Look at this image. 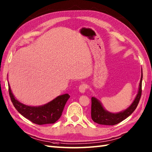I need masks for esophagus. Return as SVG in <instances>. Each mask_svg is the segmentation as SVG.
I'll use <instances>...</instances> for the list:
<instances>
[{
	"label": "esophagus",
	"instance_id": "obj_1",
	"mask_svg": "<svg viewBox=\"0 0 152 152\" xmlns=\"http://www.w3.org/2000/svg\"><path fill=\"white\" fill-rule=\"evenodd\" d=\"M86 89H87V85L85 84V83H83V84H81L79 86V91L82 93H85Z\"/></svg>",
	"mask_w": 152,
	"mask_h": 152
}]
</instances>
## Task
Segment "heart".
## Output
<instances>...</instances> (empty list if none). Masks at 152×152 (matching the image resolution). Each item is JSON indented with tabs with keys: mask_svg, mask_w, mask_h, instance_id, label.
I'll return each mask as SVG.
<instances>
[{
	"mask_svg": "<svg viewBox=\"0 0 152 152\" xmlns=\"http://www.w3.org/2000/svg\"><path fill=\"white\" fill-rule=\"evenodd\" d=\"M61 80H63V78H61Z\"/></svg>",
	"mask_w": 152,
	"mask_h": 152,
	"instance_id": "heart-1",
	"label": "heart"
}]
</instances>
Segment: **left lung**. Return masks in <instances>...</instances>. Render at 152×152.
Returning <instances> with one entry per match:
<instances>
[{"mask_svg": "<svg viewBox=\"0 0 152 152\" xmlns=\"http://www.w3.org/2000/svg\"><path fill=\"white\" fill-rule=\"evenodd\" d=\"M142 69L141 78L137 95L132 104L129 107L120 112L112 113L106 110L103 107L101 101L92 96L91 97V118L92 120L100 125H116L128 118L137 107L142 94Z\"/></svg>", "mask_w": 152, "mask_h": 152, "instance_id": "1", "label": "left lung"}]
</instances>
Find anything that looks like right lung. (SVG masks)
Returning <instances> with one entry per match:
<instances>
[{
  "label": "right lung",
  "instance_id": "obj_1",
  "mask_svg": "<svg viewBox=\"0 0 152 152\" xmlns=\"http://www.w3.org/2000/svg\"><path fill=\"white\" fill-rule=\"evenodd\" d=\"M8 89L10 96L15 109L23 117L38 125L56 123L61 118L64 106L70 98V95L66 93L57 96L44 105L32 106L23 104L15 99L12 92L9 83Z\"/></svg>",
  "mask_w": 152,
  "mask_h": 152
}]
</instances>
